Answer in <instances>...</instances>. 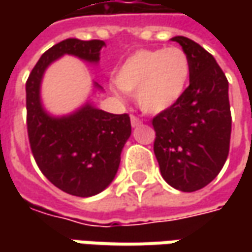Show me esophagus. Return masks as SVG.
Listing matches in <instances>:
<instances>
[{"instance_id":"34e87169","label":"esophagus","mask_w":252,"mask_h":252,"mask_svg":"<svg viewBox=\"0 0 252 252\" xmlns=\"http://www.w3.org/2000/svg\"><path fill=\"white\" fill-rule=\"evenodd\" d=\"M130 123L133 127H137V126H140L141 123H143V121H141L140 118H137V116H133L131 115L130 116Z\"/></svg>"}]
</instances>
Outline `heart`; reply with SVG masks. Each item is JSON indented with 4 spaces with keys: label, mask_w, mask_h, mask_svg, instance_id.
<instances>
[{
    "label": "heart",
    "mask_w": 252,
    "mask_h": 252,
    "mask_svg": "<svg viewBox=\"0 0 252 252\" xmlns=\"http://www.w3.org/2000/svg\"><path fill=\"white\" fill-rule=\"evenodd\" d=\"M190 70L188 54L181 47L141 49L123 62L115 80L122 91L134 94L141 111L157 115L181 101Z\"/></svg>",
    "instance_id": "b5f03b06"
}]
</instances>
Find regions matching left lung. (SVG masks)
<instances>
[{"label": "left lung", "mask_w": 252, "mask_h": 252, "mask_svg": "<svg viewBox=\"0 0 252 252\" xmlns=\"http://www.w3.org/2000/svg\"><path fill=\"white\" fill-rule=\"evenodd\" d=\"M190 60L189 87L181 101L158 113L154 154L162 178L182 192L202 189L227 160L231 134L228 81L215 57L185 36L171 39Z\"/></svg>", "instance_id": "obj_1"}]
</instances>
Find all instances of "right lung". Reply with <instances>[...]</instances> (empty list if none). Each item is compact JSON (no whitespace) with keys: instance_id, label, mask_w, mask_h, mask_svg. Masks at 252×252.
<instances>
[{"instance_id":"right-lung-1","label":"right lung","mask_w":252,"mask_h":252,"mask_svg":"<svg viewBox=\"0 0 252 252\" xmlns=\"http://www.w3.org/2000/svg\"><path fill=\"white\" fill-rule=\"evenodd\" d=\"M103 46V40L65 39L42 54L26 81V125L34 161L54 187L80 198L99 193L113 181L130 137V118L91 102L70 115L52 116L42 105L40 85L46 68L62 56L98 63ZM94 87L102 90L98 83Z\"/></svg>"}]
</instances>
